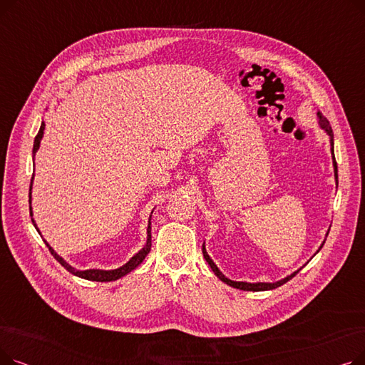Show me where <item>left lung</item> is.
Listing matches in <instances>:
<instances>
[{
    "mask_svg": "<svg viewBox=\"0 0 365 365\" xmlns=\"http://www.w3.org/2000/svg\"><path fill=\"white\" fill-rule=\"evenodd\" d=\"M318 117H319V124H321V127H322L325 131H327L329 136H330L331 153H333V165H334V176H336V183H337V163H336V160H334V149H333V130H331V125H330L329 120L324 118L319 112H318ZM324 242H325V241H324ZM324 242H322V245H324ZM322 245L319 247V250L322 248ZM319 250H318V252H319ZM202 255H204V259L207 260V263L210 264V267H212L213 272L216 274V277H217L220 281H223V282L227 284V285L234 287V289H240V290H244V292H264V290H274V289H277V287H281L282 284H285L287 281H290V279L300 271V269H299V271L293 272L292 275H289V277L281 279V281H277V282H255V284H252V282H242V281H232V279L225 278V275H222V272L217 269V266L213 263V260L210 259V256L207 255L204 245H202Z\"/></svg>",
    "mask_w": 365,
    "mask_h": 365,
    "instance_id": "1",
    "label": "left lung"
}]
</instances>
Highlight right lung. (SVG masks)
Wrapping results in <instances>:
<instances>
[{
	"mask_svg": "<svg viewBox=\"0 0 365 365\" xmlns=\"http://www.w3.org/2000/svg\"><path fill=\"white\" fill-rule=\"evenodd\" d=\"M44 128H46V124L43 123L41 124V127H40V131H38V134L35 136V142H34V153L38 150V148H40V142H41V139H43V134H44ZM32 179H34V175H32ZM31 185H32V180H31ZM31 194V192H29ZM32 223H34V226L36 227V225H35V222H34V219H32ZM36 231H38V227H36ZM38 234H40V231H38ZM152 237H150V219H149V225H148V240H146V245L142 248V250L136 255V256H133L124 266H121V267H118V269H113V271H101V269H87V271H76V269H73V267H71L62 257H59L57 256L56 253H54V250L53 248L46 242V245L48 247V250H50V253L54 256V259L59 262L65 269L68 271V272H71L72 275H75V277H80V278H84V279H88V281H99V282H105V281H115V279H118V278H121V277H124V275H127L128 272H131L133 269H136V267L143 262V259L146 257V255L150 252V244H152V240H150Z\"/></svg>",
	"mask_w": 365,
	"mask_h": 365,
	"instance_id": "right-lung-1",
	"label": "right lung"
}]
</instances>
